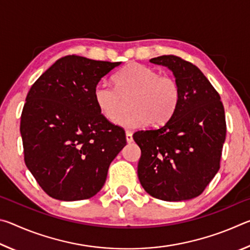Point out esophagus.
I'll use <instances>...</instances> for the list:
<instances>
[{
    "mask_svg": "<svg viewBox=\"0 0 250 250\" xmlns=\"http://www.w3.org/2000/svg\"><path fill=\"white\" fill-rule=\"evenodd\" d=\"M125 140L128 143H131L133 141V138H132V133L130 132V131H125Z\"/></svg>",
    "mask_w": 250,
    "mask_h": 250,
    "instance_id": "34e87169",
    "label": "esophagus"
}]
</instances>
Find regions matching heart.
I'll return each mask as SVG.
<instances>
[{
	"mask_svg": "<svg viewBox=\"0 0 250 250\" xmlns=\"http://www.w3.org/2000/svg\"><path fill=\"white\" fill-rule=\"evenodd\" d=\"M117 88L105 83L96 84L94 100L105 119L126 129H137L151 124L160 126L171 119L180 104L181 92L175 79L162 76L150 67L131 62L113 77ZM133 97V111L120 117L125 100Z\"/></svg>",
	"mask_w": 250,
	"mask_h": 250,
	"instance_id": "heart-1",
	"label": "heart"
}]
</instances>
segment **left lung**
<instances>
[{
	"label": "left lung",
	"mask_w": 250,
	"mask_h": 250,
	"mask_svg": "<svg viewBox=\"0 0 250 250\" xmlns=\"http://www.w3.org/2000/svg\"><path fill=\"white\" fill-rule=\"evenodd\" d=\"M150 62L172 71L181 98L166 125L133 134L141 149L139 181L159 200H192L201 195L219 170L226 137L221 97L204 74L184 59L164 55Z\"/></svg>",
	"instance_id": "8db88e82"
}]
</instances>
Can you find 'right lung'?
Here are the masks:
<instances>
[{
  "mask_svg": "<svg viewBox=\"0 0 250 250\" xmlns=\"http://www.w3.org/2000/svg\"><path fill=\"white\" fill-rule=\"evenodd\" d=\"M120 64L69 55L29 89L20 129L24 160L50 197L70 202L96 195L126 145L124 129L110 124L94 100L96 84Z\"/></svg>",
  "mask_w": 250,
  "mask_h": 250,
  "instance_id": "obj_1",
  "label": "right lung"
}]
</instances>
